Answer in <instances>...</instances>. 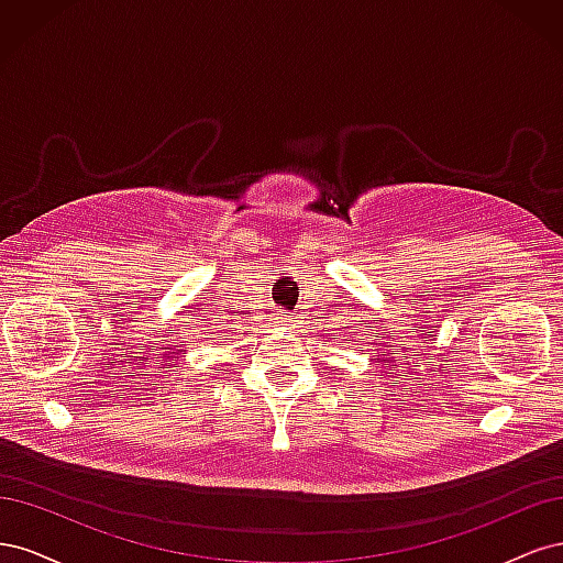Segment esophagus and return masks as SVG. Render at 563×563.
Segmentation results:
<instances>
[{"label":"esophagus","instance_id":"obj_1","mask_svg":"<svg viewBox=\"0 0 563 563\" xmlns=\"http://www.w3.org/2000/svg\"><path fill=\"white\" fill-rule=\"evenodd\" d=\"M277 323H279V327H288V323H291V319H286V317H279V319H277Z\"/></svg>","mask_w":563,"mask_h":563}]
</instances>
